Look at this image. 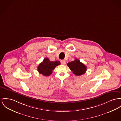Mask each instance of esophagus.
<instances>
[{"mask_svg": "<svg viewBox=\"0 0 121 121\" xmlns=\"http://www.w3.org/2000/svg\"><path fill=\"white\" fill-rule=\"evenodd\" d=\"M60 62H61V64L62 65H65V60H61Z\"/></svg>", "mask_w": 121, "mask_h": 121, "instance_id": "obj_1", "label": "esophagus"}]
</instances>
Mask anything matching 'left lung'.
<instances>
[{"label":"left lung","mask_w":121,"mask_h":121,"mask_svg":"<svg viewBox=\"0 0 121 121\" xmlns=\"http://www.w3.org/2000/svg\"><path fill=\"white\" fill-rule=\"evenodd\" d=\"M67 65L76 76L82 75L87 71V67L77 59L68 63Z\"/></svg>","instance_id":"left-lung-1"}]
</instances>
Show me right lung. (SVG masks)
<instances>
[{"label":"right lung","mask_w":121,"mask_h":121,"mask_svg":"<svg viewBox=\"0 0 121 121\" xmlns=\"http://www.w3.org/2000/svg\"><path fill=\"white\" fill-rule=\"evenodd\" d=\"M60 64L59 61H51L49 60L48 58L44 59L43 61L40 63L38 67V70L40 74L44 76H48L53 72V70L56 67Z\"/></svg>","instance_id":"add662e5"}]
</instances>
